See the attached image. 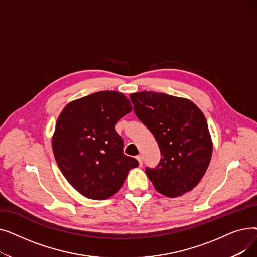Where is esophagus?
<instances>
[{
    "label": "esophagus",
    "mask_w": 257,
    "mask_h": 257,
    "mask_svg": "<svg viewBox=\"0 0 257 257\" xmlns=\"http://www.w3.org/2000/svg\"><path fill=\"white\" fill-rule=\"evenodd\" d=\"M137 159L139 160L140 166H142V165H143V157H142V155H138V156H137Z\"/></svg>",
    "instance_id": "obj_1"
}]
</instances>
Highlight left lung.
<instances>
[{
	"instance_id": "left-lung-1",
	"label": "left lung",
	"mask_w": 257,
	"mask_h": 257,
	"mask_svg": "<svg viewBox=\"0 0 257 257\" xmlns=\"http://www.w3.org/2000/svg\"><path fill=\"white\" fill-rule=\"evenodd\" d=\"M138 118L154 136L161 158L146 174L161 195L192 191L209 166L212 142L206 118L190 100L154 91L130 94Z\"/></svg>"
}]
</instances>
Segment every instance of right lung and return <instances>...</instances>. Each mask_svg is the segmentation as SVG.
I'll use <instances>...</instances> for the list:
<instances>
[{
	"label": "right lung",
	"mask_w": 257,
	"mask_h": 257,
	"mask_svg": "<svg viewBox=\"0 0 257 257\" xmlns=\"http://www.w3.org/2000/svg\"><path fill=\"white\" fill-rule=\"evenodd\" d=\"M132 106L121 92L105 90L67 104L55 126L52 148L65 179L81 195L105 200L123 186L139 161L124 154L115 124Z\"/></svg>",
	"instance_id": "1"
}]
</instances>
